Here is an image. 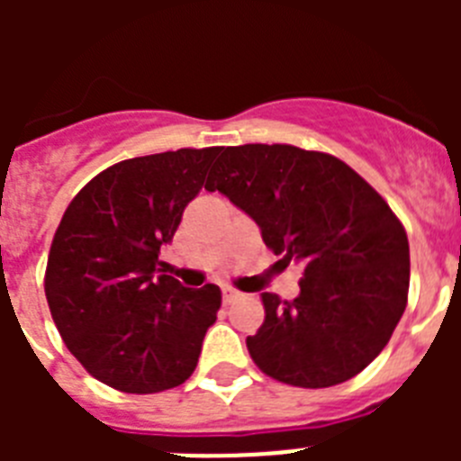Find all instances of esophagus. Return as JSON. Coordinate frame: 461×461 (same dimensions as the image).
Instances as JSON below:
<instances>
[{
  "instance_id": "obj_1",
  "label": "esophagus",
  "mask_w": 461,
  "mask_h": 461,
  "mask_svg": "<svg viewBox=\"0 0 461 461\" xmlns=\"http://www.w3.org/2000/svg\"><path fill=\"white\" fill-rule=\"evenodd\" d=\"M238 297H240V293H238V291H233V288H223V304L235 303V300H238Z\"/></svg>"
}]
</instances>
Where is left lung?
Listing matches in <instances>:
<instances>
[{"label": "left lung", "instance_id": "1", "mask_svg": "<svg viewBox=\"0 0 461 461\" xmlns=\"http://www.w3.org/2000/svg\"><path fill=\"white\" fill-rule=\"evenodd\" d=\"M260 228L288 263L300 295L263 293L266 321L247 348L267 376L330 388L385 348L409 297V240L388 203L353 168L293 145L221 149L205 182Z\"/></svg>", "mask_w": 461, "mask_h": 461}]
</instances>
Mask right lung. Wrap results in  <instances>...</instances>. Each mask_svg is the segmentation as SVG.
I'll use <instances>...</instances> for the list:
<instances>
[{
  "label": "right lung",
  "instance_id": "add662e5",
  "mask_svg": "<svg viewBox=\"0 0 461 461\" xmlns=\"http://www.w3.org/2000/svg\"><path fill=\"white\" fill-rule=\"evenodd\" d=\"M219 152L126 158L87 182L64 212L48 256V307L68 351L110 388L161 393L198 365L221 291L182 286L158 267V254Z\"/></svg>",
  "mask_w": 461,
  "mask_h": 461
}]
</instances>
